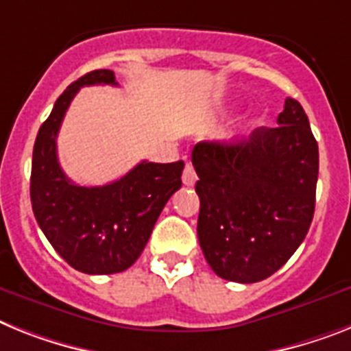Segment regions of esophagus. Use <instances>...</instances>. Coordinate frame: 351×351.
<instances>
[{"mask_svg":"<svg viewBox=\"0 0 351 351\" xmlns=\"http://www.w3.org/2000/svg\"><path fill=\"white\" fill-rule=\"evenodd\" d=\"M196 180H198V176H196V171H194L193 164H185L184 175H182V182L191 187V185L196 184Z\"/></svg>","mask_w":351,"mask_h":351,"instance_id":"34e87169","label":"esophagus"}]
</instances>
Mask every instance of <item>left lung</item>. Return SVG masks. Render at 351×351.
<instances>
[{"mask_svg":"<svg viewBox=\"0 0 351 351\" xmlns=\"http://www.w3.org/2000/svg\"><path fill=\"white\" fill-rule=\"evenodd\" d=\"M278 126L235 144L198 143V239L217 276L253 284L289 261L314 216L319 171L308 117L287 98Z\"/></svg>","mask_w":351,"mask_h":351,"instance_id":"left-lung-1","label":"left lung"}]
</instances>
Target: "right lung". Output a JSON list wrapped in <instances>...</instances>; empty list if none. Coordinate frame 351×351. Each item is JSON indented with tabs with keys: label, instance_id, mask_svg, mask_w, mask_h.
<instances>
[{
	"label": "right lung",
	"instance_id": "right-lung-1",
	"mask_svg": "<svg viewBox=\"0 0 351 351\" xmlns=\"http://www.w3.org/2000/svg\"><path fill=\"white\" fill-rule=\"evenodd\" d=\"M84 85L117 82L114 71H90L58 96L35 139L32 208L46 239L71 267L87 275H112L139 258L162 208L182 187L184 160H143L119 180L99 187L73 184L58 164L57 134Z\"/></svg>",
	"mask_w": 351,
	"mask_h": 351
}]
</instances>
